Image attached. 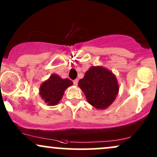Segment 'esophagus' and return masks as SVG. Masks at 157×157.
Wrapping results in <instances>:
<instances>
[{
    "label": "esophagus",
    "mask_w": 157,
    "mask_h": 157,
    "mask_svg": "<svg viewBox=\"0 0 157 157\" xmlns=\"http://www.w3.org/2000/svg\"><path fill=\"white\" fill-rule=\"evenodd\" d=\"M73 82H74V85L77 86V83H78V79H75V80H74Z\"/></svg>",
    "instance_id": "34e87169"
}]
</instances>
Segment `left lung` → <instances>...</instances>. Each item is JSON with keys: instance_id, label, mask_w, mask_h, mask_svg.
Segmentation results:
<instances>
[{"instance_id": "left-lung-1", "label": "left lung", "mask_w": 157, "mask_h": 157, "mask_svg": "<svg viewBox=\"0 0 157 157\" xmlns=\"http://www.w3.org/2000/svg\"><path fill=\"white\" fill-rule=\"evenodd\" d=\"M78 86L89 103L97 109L109 107L114 101L119 91L116 77L102 66L90 68L78 82Z\"/></svg>"}]
</instances>
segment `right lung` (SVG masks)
Returning <instances> with one entry per match:
<instances>
[{
    "instance_id": "1",
    "label": "right lung",
    "mask_w": 157,
    "mask_h": 157,
    "mask_svg": "<svg viewBox=\"0 0 157 157\" xmlns=\"http://www.w3.org/2000/svg\"><path fill=\"white\" fill-rule=\"evenodd\" d=\"M73 84L69 79H62L57 75H52L40 88V94L49 105H55L62 99L65 90Z\"/></svg>"
}]
</instances>
